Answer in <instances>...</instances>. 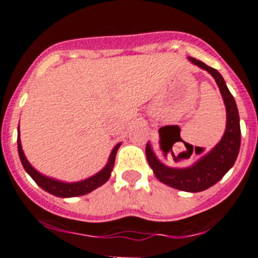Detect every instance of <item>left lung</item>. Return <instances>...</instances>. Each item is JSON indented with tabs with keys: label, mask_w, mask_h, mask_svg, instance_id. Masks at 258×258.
Listing matches in <instances>:
<instances>
[{
	"label": "left lung",
	"mask_w": 258,
	"mask_h": 258,
	"mask_svg": "<svg viewBox=\"0 0 258 258\" xmlns=\"http://www.w3.org/2000/svg\"><path fill=\"white\" fill-rule=\"evenodd\" d=\"M189 61L200 69L205 70L215 79L223 96L225 110H227V126L221 140L204 156L186 168L168 167L162 163L153 151L150 143L146 144V158L154 174L162 183L175 189L186 192H201L210 188L219 182L228 170L234 165L240 148V124L239 113L237 104L224 81L223 76L213 67H209L204 62L188 57ZM187 148V145H186ZM173 154V153H172ZM186 156H191L192 150L187 148Z\"/></svg>",
	"instance_id": "obj_1"
}]
</instances>
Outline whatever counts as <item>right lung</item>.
I'll return each instance as SVG.
<instances>
[{"label": "right lung", "instance_id": "add662e5", "mask_svg": "<svg viewBox=\"0 0 258 258\" xmlns=\"http://www.w3.org/2000/svg\"><path fill=\"white\" fill-rule=\"evenodd\" d=\"M121 146V143H118L117 145L113 148L112 153H110L108 162L105 167L102 170L96 173V174L91 175V177L86 178V179L79 180V182H63V180L54 179V178L47 177V175L42 174L38 172L30 163L28 162L25 154L23 151V146H21L20 141V130L18 127V150L19 156H20L21 164H23L24 169L26 170L29 175L35 180V183L47 191L48 194L53 195L57 197H76V196H83V195L90 194L95 188L100 187L104 184L110 177L113 167H114V160H115V154H117L118 149Z\"/></svg>", "mask_w": 258, "mask_h": 258}]
</instances>
